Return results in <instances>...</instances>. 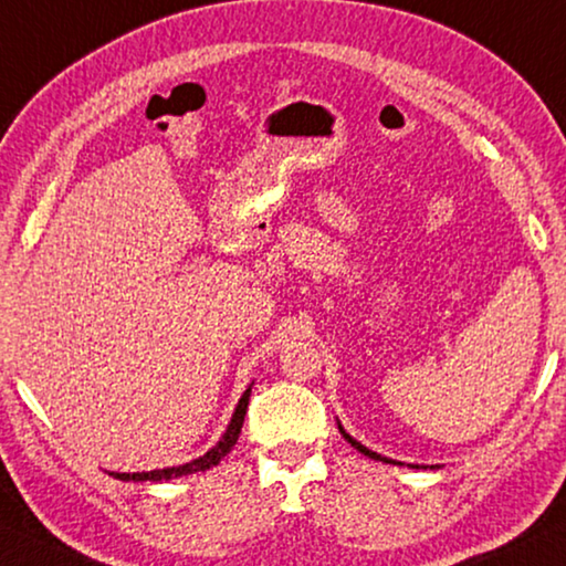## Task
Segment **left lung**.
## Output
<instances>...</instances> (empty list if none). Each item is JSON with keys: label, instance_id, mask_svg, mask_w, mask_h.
<instances>
[{"label": "left lung", "instance_id": "8db88e82", "mask_svg": "<svg viewBox=\"0 0 566 566\" xmlns=\"http://www.w3.org/2000/svg\"><path fill=\"white\" fill-rule=\"evenodd\" d=\"M338 430H342V434H344V438H346V440H349V442H352V446H354L356 450H359V453H364V455H369V458H374V460H381V463H395V460H389V458H381V455H377V453H371V450H369V448H364V446H361V442H356V440L352 438V434H346V432H344V428H342V424H338ZM412 468H420V465H412Z\"/></svg>", "mask_w": 566, "mask_h": 566}]
</instances>
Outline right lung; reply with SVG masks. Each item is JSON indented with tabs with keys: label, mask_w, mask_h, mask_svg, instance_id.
<instances>
[{
	"label": "right lung",
	"mask_w": 566,
	"mask_h": 566,
	"mask_svg": "<svg viewBox=\"0 0 566 566\" xmlns=\"http://www.w3.org/2000/svg\"><path fill=\"white\" fill-rule=\"evenodd\" d=\"M248 402H250V387L245 389V395L240 397L238 407H234V415H232V422L228 432L222 434V440L217 442V446L210 450V453H205L202 458L192 460V463H185V465H177V468H164V471H149V473H111L113 478H118V481H169V478H179V475H187V473H197V471H207V468H212L220 463V460L230 453L234 442L240 438V430H242V420H245V412H248Z\"/></svg>",
	"instance_id": "obj_1"
}]
</instances>
